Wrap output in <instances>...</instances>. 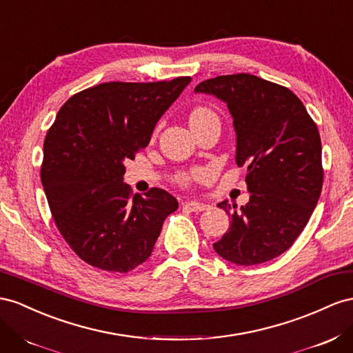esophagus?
I'll return each mask as SVG.
<instances>
[{
    "label": "esophagus",
    "mask_w": 353,
    "mask_h": 353,
    "mask_svg": "<svg viewBox=\"0 0 353 353\" xmlns=\"http://www.w3.org/2000/svg\"><path fill=\"white\" fill-rule=\"evenodd\" d=\"M185 208L193 212H202V211H205V209L209 208V205H206L203 202H188V203H185Z\"/></svg>",
    "instance_id": "esophagus-1"
}]
</instances>
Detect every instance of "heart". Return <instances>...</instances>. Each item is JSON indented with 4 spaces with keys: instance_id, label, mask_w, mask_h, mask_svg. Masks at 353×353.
I'll use <instances>...</instances> for the list:
<instances>
[{
    "instance_id": "b5f03b06",
    "label": "heart",
    "mask_w": 353,
    "mask_h": 353,
    "mask_svg": "<svg viewBox=\"0 0 353 353\" xmlns=\"http://www.w3.org/2000/svg\"><path fill=\"white\" fill-rule=\"evenodd\" d=\"M211 120H218L211 110H208L205 107H197L192 111V114H190L188 123H190V126H194V125H202V123L211 121ZM179 181L184 184L188 181V176H181Z\"/></svg>"
}]
</instances>
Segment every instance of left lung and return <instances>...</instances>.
Returning <instances> with one entry per match:
<instances>
[{"mask_svg": "<svg viewBox=\"0 0 353 353\" xmlns=\"http://www.w3.org/2000/svg\"><path fill=\"white\" fill-rule=\"evenodd\" d=\"M196 93L227 103L236 132V163L246 166L250 202L236 211L215 252L237 265H254L290 250L306 227L322 190L319 132L306 107L283 85L251 74L220 75Z\"/></svg>", "mask_w": 353, "mask_h": 353, "instance_id": "left-lung-1", "label": "left lung"}]
</instances>
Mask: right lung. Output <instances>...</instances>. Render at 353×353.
I'll return each mask as SVG.
<instances>
[{"mask_svg": "<svg viewBox=\"0 0 353 353\" xmlns=\"http://www.w3.org/2000/svg\"><path fill=\"white\" fill-rule=\"evenodd\" d=\"M192 81L102 83L66 101L43 147L41 183L56 227L93 268L126 273L153 252L178 200L132 194L125 161L145 148L160 117Z\"/></svg>", "mask_w": 353, "mask_h": 353, "instance_id": "right-lung-1", "label": "right lung"}]
</instances>
